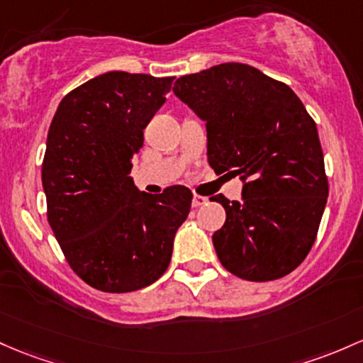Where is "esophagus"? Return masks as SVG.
Here are the masks:
<instances>
[{
	"instance_id": "34e87169",
	"label": "esophagus",
	"mask_w": 363,
	"mask_h": 363,
	"mask_svg": "<svg viewBox=\"0 0 363 363\" xmlns=\"http://www.w3.org/2000/svg\"><path fill=\"white\" fill-rule=\"evenodd\" d=\"M206 201H208V200H206L205 196H200V194H194V196H193V206H194V208H198V206H203Z\"/></svg>"
}]
</instances>
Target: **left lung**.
<instances>
[{"mask_svg": "<svg viewBox=\"0 0 363 363\" xmlns=\"http://www.w3.org/2000/svg\"><path fill=\"white\" fill-rule=\"evenodd\" d=\"M174 94L206 122L215 174L242 181L222 194L225 224L212 241L234 276L265 282L293 272L312 248L329 184L317 125L289 86L245 63H220L175 81Z\"/></svg>", "mask_w": 363, "mask_h": 363, "instance_id": "8db88e82", "label": "left lung"}]
</instances>
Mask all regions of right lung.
Returning <instances> with one entry per match:
<instances>
[{
    "instance_id": "1",
    "label": "right lung",
    "mask_w": 363,
    "mask_h": 363,
    "mask_svg": "<svg viewBox=\"0 0 363 363\" xmlns=\"http://www.w3.org/2000/svg\"><path fill=\"white\" fill-rule=\"evenodd\" d=\"M174 77L106 72L60 101L48 130L43 188L48 222L75 274L105 293L153 284L188 218L184 186L139 193L130 177L143 129L165 103Z\"/></svg>"
}]
</instances>
